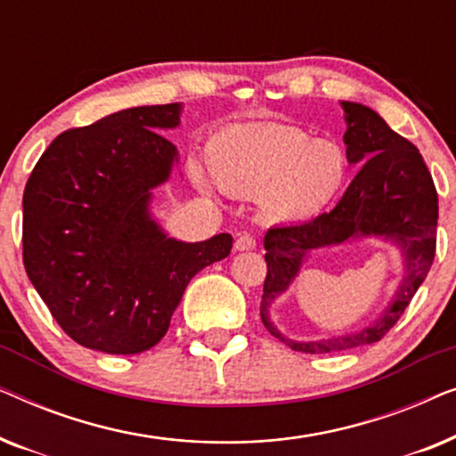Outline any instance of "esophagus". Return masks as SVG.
I'll list each match as a JSON object with an SVG mask.
<instances>
[{
    "label": "esophagus",
    "instance_id": "obj_1",
    "mask_svg": "<svg viewBox=\"0 0 456 456\" xmlns=\"http://www.w3.org/2000/svg\"><path fill=\"white\" fill-rule=\"evenodd\" d=\"M255 247H257V240H255L251 234H240L234 242L236 251H251V248H255Z\"/></svg>",
    "mask_w": 456,
    "mask_h": 456
}]
</instances>
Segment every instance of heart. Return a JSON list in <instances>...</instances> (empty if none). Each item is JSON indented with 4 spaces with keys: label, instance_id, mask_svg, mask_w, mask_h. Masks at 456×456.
Here are the masks:
<instances>
[{
    "label": "heart",
    "instance_id": "1",
    "mask_svg": "<svg viewBox=\"0 0 456 456\" xmlns=\"http://www.w3.org/2000/svg\"><path fill=\"white\" fill-rule=\"evenodd\" d=\"M208 164L224 192L257 199L276 222H305L338 197L346 180V158L332 141L286 124L230 126L208 142ZM195 178L208 186L203 172Z\"/></svg>",
    "mask_w": 456,
    "mask_h": 456
}]
</instances>
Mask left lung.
<instances>
[{
    "instance_id": "1",
    "label": "left lung",
    "mask_w": 456,
    "mask_h": 456,
    "mask_svg": "<svg viewBox=\"0 0 456 456\" xmlns=\"http://www.w3.org/2000/svg\"><path fill=\"white\" fill-rule=\"evenodd\" d=\"M342 108L346 159L361 166L357 176L332 211L305 224L270 228L264 239L267 276L261 322L292 351L309 354L340 353L382 340L409 307L436 255L438 192L419 149L365 105L342 102ZM359 235H382L396 241L405 255V278L385 314L371 327L345 337L311 343L284 339L269 322L266 309L296 277L304 255Z\"/></svg>"
}]
</instances>
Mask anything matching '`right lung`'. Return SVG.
Returning a JSON list of instances; mask_svg holds the SVG:
<instances>
[{
	"label": "right lung",
	"instance_id": "add662e5",
	"mask_svg": "<svg viewBox=\"0 0 456 456\" xmlns=\"http://www.w3.org/2000/svg\"><path fill=\"white\" fill-rule=\"evenodd\" d=\"M180 103L142 105L55 136L24 189L22 259L49 314L74 342L136 354L170 328L186 284L228 257L232 236L170 239L149 216L178 151L161 128Z\"/></svg>",
	"mask_w": 456,
	"mask_h": 456
}]
</instances>
